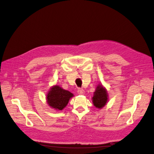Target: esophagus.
I'll return each mask as SVG.
<instances>
[{
	"label": "esophagus",
	"instance_id": "esophagus-1",
	"mask_svg": "<svg viewBox=\"0 0 154 154\" xmlns=\"http://www.w3.org/2000/svg\"><path fill=\"white\" fill-rule=\"evenodd\" d=\"M78 93L79 94H84L85 91H84V90L82 89V88H78Z\"/></svg>",
	"mask_w": 154,
	"mask_h": 154
}]
</instances>
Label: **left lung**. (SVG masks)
<instances>
[{"instance_id": "1", "label": "left lung", "mask_w": 154, "mask_h": 154, "mask_svg": "<svg viewBox=\"0 0 154 154\" xmlns=\"http://www.w3.org/2000/svg\"><path fill=\"white\" fill-rule=\"evenodd\" d=\"M92 100L94 106L99 109L103 108L108 103V92H107L106 88L101 83H100L96 86L93 97H92Z\"/></svg>"}]
</instances>
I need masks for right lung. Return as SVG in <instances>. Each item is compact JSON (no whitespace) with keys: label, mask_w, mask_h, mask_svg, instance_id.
<instances>
[{"label":"right lung","mask_w":154,"mask_h":154,"mask_svg":"<svg viewBox=\"0 0 154 154\" xmlns=\"http://www.w3.org/2000/svg\"><path fill=\"white\" fill-rule=\"evenodd\" d=\"M73 96L74 94L71 92L56 85L49 88L46 94V101L51 108L62 110L67 105L70 99Z\"/></svg>","instance_id":"obj_1"}]
</instances>
